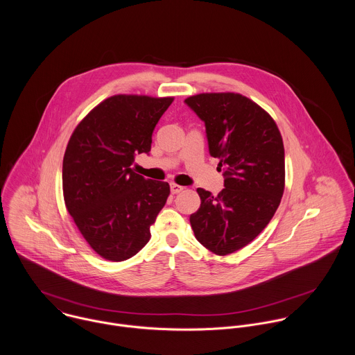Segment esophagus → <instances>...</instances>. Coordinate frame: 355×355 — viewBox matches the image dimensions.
<instances>
[{"mask_svg":"<svg viewBox=\"0 0 355 355\" xmlns=\"http://www.w3.org/2000/svg\"><path fill=\"white\" fill-rule=\"evenodd\" d=\"M183 189H184V187H182V186L176 184V183H172V184H171V193H172V194L180 193V191H183Z\"/></svg>","mask_w":355,"mask_h":355,"instance_id":"34e87169","label":"esophagus"}]
</instances>
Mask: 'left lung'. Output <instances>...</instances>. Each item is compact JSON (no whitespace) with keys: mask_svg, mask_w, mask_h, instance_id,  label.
<instances>
[{"mask_svg":"<svg viewBox=\"0 0 355 355\" xmlns=\"http://www.w3.org/2000/svg\"><path fill=\"white\" fill-rule=\"evenodd\" d=\"M202 120L211 157L218 158L224 189H198L200 209L190 216L197 241L217 255L234 253L269 224L284 191V146L273 119L235 93L184 100Z\"/></svg>","mask_w":355,"mask_h":355,"instance_id":"8db88e82","label":"left lung"}]
</instances>
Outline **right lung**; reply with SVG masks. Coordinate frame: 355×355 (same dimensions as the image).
<instances>
[{"mask_svg":"<svg viewBox=\"0 0 355 355\" xmlns=\"http://www.w3.org/2000/svg\"><path fill=\"white\" fill-rule=\"evenodd\" d=\"M173 98L113 96L75 128L62 159L65 206L80 234L102 258L124 261L150 239V225L169 184L131 168L149 154L158 120Z\"/></svg>","mask_w":355,"mask_h":355,"instance_id":"1","label":"right lung"}]
</instances>
